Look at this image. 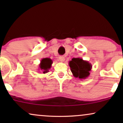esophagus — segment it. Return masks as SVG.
<instances>
[{
  "mask_svg": "<svg viewBox=\"0 0 123 123\" xmlns=\"http://www.w3.org/2000/svg\"><path fill=\"white\" fill-rule=\"evenodd\" d=\"M59 59L60 62H63L65 60V58L63 56H60L59 57Z\"/></svg>",
  "mask_w": 123,
  "mask_h": 123,
  "instance_id": "obj_1",
  "label": "esophagus"
}]
</instances>
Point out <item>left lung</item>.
<instances>
[{
	"instance_id": "1",
	"label": "left lung",
	"mask_w": 123,
	"mask_h": 123,
	"mask_svg": "<svg viewBox=\"0 0 123 123\" xmlns=\"http://www.w3.org/2000/svg\"><path fill=\"white\" fill-rule=\"evenodd\" d=\"M69 65L73 76L80 80L87 78L92 69L91 64L80 58L72 59L69 62Z\"/></svg>"
}]
</instances>
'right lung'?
<instances>
[{
	"mask_svg": "<svg viewBox=\"0 0 123 123\" xmlns=\"http://www.w3.org/2000/svg\"><path fill=\"white\" fill-rule=\"evenodd\" d=\"M53 61L50 58H45L42 59L39 64V68L43 74L48 73L49 69L51 68Z\"/></svg>",
	"mask_w": 123,
	"mask_h": 123,
	"instance_id": "obj_1",
	"label": "right lung"
}]
</instances>
